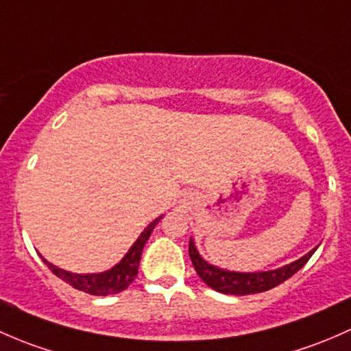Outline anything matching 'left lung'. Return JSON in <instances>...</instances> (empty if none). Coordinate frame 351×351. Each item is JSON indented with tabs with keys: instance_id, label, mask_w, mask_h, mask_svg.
I'll return each mask as SVG.
<instances>
[{
	"instance_id": "8db88e82",
	"label": "left lung",
	"mask_w": 351,
	"mask_h": 351,
	"mask_svg": "<svg viewBox=\"0 0 351 351\" xmlns=\"http://www.w3.org/2000/svg\"><path fill=\"white\" fill-rule=\"evenodd\" d=\"M317 248V247H316ZM316 248L301 256L295 262L289 265L280 267L276 270H267V272H230V270L219 269V267L211 265L197 252L193 238L189 240V256L193 260V265L196 269L197 276L204 284L215 291L223 292V294L231 295H248L256 294V292H265L269 289H274L276 285L282 284L289 277L294 276L299 269L306 265V262L311 258V255L316 252Z\"/></svg>"
}]
</instances>
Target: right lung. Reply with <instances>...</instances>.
<instances>
[{
    "label": "right lung",
    "mask_w": 351,
    "mask_h": 351,
    "mask_svg": "<svg viewBox=\"0 0 351 351\" xmlns=\"http://www.w3.org/2000/svg\"><path fill=\"white\" fill-rule=\"evenodd\" d=\"M162 219L157 218L147 226L145 230L142 231L138 238H136L135 243L132 245L126 255L123 256L120 262L113 267V269L106 270V272L101 274H72L67 272V270L59 269V267L52 265L50 262H47L45 258L42 256L43 262L47 263L50 270L56 274L59 279H62L64 282H67L69 285H72L74 289L82 292H88L91 295H108V294H118V292L125 291L130 284L135 280L136 274H138V265H140V258H142V250L145 247L147 240L150 238L152 231H154L155 225Z\"/></svg>",
    "instance_id": "1"
}]
</instances>
